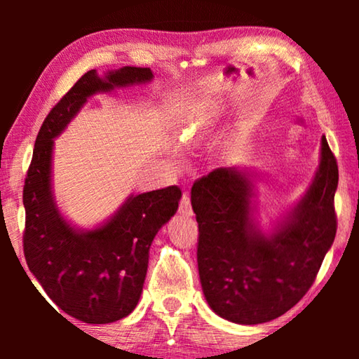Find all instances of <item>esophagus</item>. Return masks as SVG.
I'll return each instance as SVG.
<instances>
[{
	"label": "esophagus",
	"mask_w": 359,
	"mask_h": 359,
	"mask_svg": "<svg viewBox=\"0 0 359 359\" xmlns=\"http://www.w3.org/2000/svg\"><path fill=\"white\" fill-rule=\"evenodd\" d=\"M179 214L182 217H191L193 215L190 196H188L187 193H184V196H182V201H180V205H179Z\"/></svg>",
	"instance_id": "obj_1"
}]
</instances>
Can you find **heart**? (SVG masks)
I'll return each mask as SVG.
<instances>
[{
	"mask_svg": "<svg viewBox=\"0 0 359 359\" xmlns=\"http://www.w3.org/2000/svg\"><path fill=\"white\" fill-rule=\"evenodd\" d=\"M205 121H208L205 118H201V120H196V121H194V131L191 133V135H187V141H191V139L194 137V135H196L198 130L201 128V126L205 123Z\"/></svg>",
	"mask_w": 359,
	"mask_h": 359,
	"instance_id": "b5f03b06",
	"label": "heart"
}]
</instances>
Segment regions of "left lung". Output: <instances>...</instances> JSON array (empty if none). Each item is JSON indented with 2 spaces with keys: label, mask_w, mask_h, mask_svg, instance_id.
Masks as SVG:
<instances>
[{
  "label": "left lung",
  "mask_w": 359,
  "mask_h": 359,
  "mask_svg": "<svg viewBox=\"0 0 359 359\" xmlns=\"http://www.w3.org/2000/svg\"><path fill=\"white\" fill-rule=\"evenodd\" d=\"M255 180L245 168L224 166L191 188L204 297L218 317L238 325L266 323L296 306L337 228L339 169L325 136L311 185L269 231L259 226Z\"/></svg>",
  "instance_id": "obj_1"
}]
</instances>
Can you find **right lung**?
<instances>
[{"instance_id": "obj_1", "label": "right lung", "mask_w": 359, "mask_h": 359, "mask_svg": "<svg viewBox=\"0 0 359 359\" xmlns=\"http://www.w3.org/2000/svg\"><path fill=\"white\" fill-rule=\"evenodd\" d=\"M150 68H123L98 76L92 69L52 109L38 133L23 187L27 264L46 294L69 317L106 325L130 315L141 299L149 250L161 226L179 209L175 185L130 194L93 228H79L60 210L53 194V141L92 96L149 83Z\"/></svg>"}]
</instances>
